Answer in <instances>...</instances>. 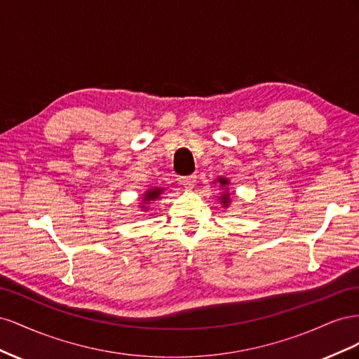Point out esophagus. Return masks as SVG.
Here are the masks:
<instances>
[{
  "label": "esophagus",
  "instance_id": "34e87169",
  "mask_svg": "<svg viewBox=\"0 0 359 359\" xmlns=\"http://www.w3.org/2000/svg\"><path fill=\"white\" fill-rule=\"evenodd\" d=\"M196 175H187V177H180V182L186 189H193L194 184H196Z\"/></svg>",
  "mask_w": 359,
  "mask_h": 359
}]
</instances>
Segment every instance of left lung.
Returning a JSON list of instances; mask_svg holds the SVG:
<instances>
[{"instance_id":"obj_1","label":"left lung","mask_w":359,"mask_h":359,"mask_svg":"<svg viewBox=\"0 0 359 359\" xmlns=\"http://www.w3.org/2000/svg\"><path fill=\"white\" fill-rule=\"evenodd\" d=\"M214 182L219 184V187H220V190H222L220 196L217 198V199L220 201V203L223 205V208H227V206H229V205H231V202H232V193L229 191L231 181L227 180V178L219 177V178H217V180H214Z\"/></svg>"}]
</instances>
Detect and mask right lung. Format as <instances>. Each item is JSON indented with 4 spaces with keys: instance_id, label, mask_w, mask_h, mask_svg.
Returning a JSON list of instances; mask_svg holds the SVG:
<instances>
[{
    "instance_id": "1",
    "label": "right lung",
    "mask_w": 359,
    "mask_h": 359,
    "mask_svg": "<svg viewBox=\"0 0 359 359\" xmlns=\"http://www.w3.org/2000/svg\"><path fill=\"white\" fill-rule=\"evenodd\" d=\"M163 193H165V189H161V187H153V189L145 190V193H142V198H140L142 199V202H140V205H139L140 211L147 212L149 210L151 203H154L156 201L161 199Z\"/></svg>"
}]
</instances>
